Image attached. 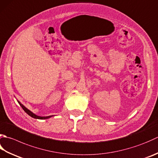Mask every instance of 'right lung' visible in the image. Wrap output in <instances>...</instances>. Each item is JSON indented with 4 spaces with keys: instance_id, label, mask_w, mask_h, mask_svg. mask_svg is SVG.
<instances>
[{
    "instance_id": "add662e5",
    "label": "right lung",
    "mask_w": 158,
    "mask_h": 158,
    "mask_svg": "<svg viewBox=\"0 0 158 158\" xmlns=\"http://www.w3.org/2000/svg\"><path fill=\"white\" fill-rule=\"evenodd\" d=\"M18 103H19L20 106L24 110V112H25L27 114H29L30 116L33 117V118H37V119H47V118H51V117L52 116H37V115H35V114H33L32 112H31L30 110H29L27 109V108H26L25 107H24L23 104H21L19 101H18Z\"/></svg>"
}]
</instances>
